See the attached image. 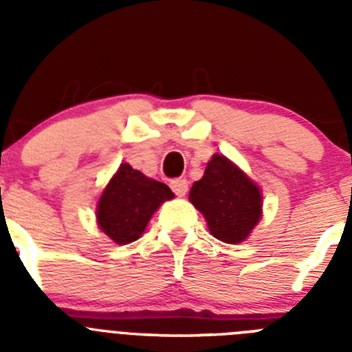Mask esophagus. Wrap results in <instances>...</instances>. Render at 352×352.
<instances>
[{"label":"esophagus","mask_w":352,"mask_h":352,"mask_svg":"<svg viewBox=\"0 0 352 352\" xmlns=\"http://www.w3.org/2000/svg\"><path fill=\"white\" fill-rule=\"evenodd\" d=\"M170 188L178 197H185L186 192H188V182L186 179H174V182H170Z\"/></svg>","instance_id":"34e87169"}]
</instances>
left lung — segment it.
Listing matches in <instances>:
<instances>
[{
    "label": "left lung",
    "mask_w": 352,
    "mask_h": 352,
    "mask_svg": "<svg viewBox=\"0 0 352 352\" xmlns=\"http://www.w3.org/2000/svg\"><path fill=\"white\" fill-rule=\"evenodd\" d=\"M188 199L203 213L211 234L223 243L245 241L263 217L261 186L219 153L206 164L203 178L192 185Z\"/></svg>",
    "instance_id": "obj_1"
}]
</instances>
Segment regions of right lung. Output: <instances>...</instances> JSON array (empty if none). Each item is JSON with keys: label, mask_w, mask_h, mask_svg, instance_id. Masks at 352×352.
Returning a JSON list of instances; mask_svg holds the SVG:
<instances>
[{"label": "right lung", "mask_w": 352, "mask_h": 352, "mask_svg": "<svg viewBox=\"0 0 352 352\" xmlns=\"http://www.w3.org/2000/svg\"><path fill=\"white\" fill-rule=\"evenodd\" d=\"M170 199L174 194L166 183L123 162L98 197L96 223L116 245H129L141 238L155 211Z\"/></svg>", "instance_id": "right-lung-1"}]
</instances>
